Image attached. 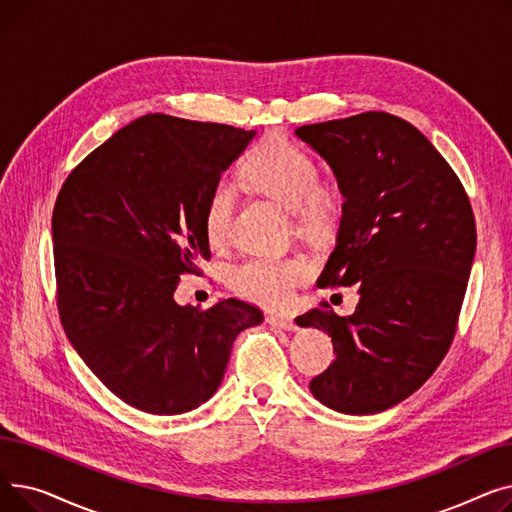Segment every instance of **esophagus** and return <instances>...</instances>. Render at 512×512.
<instances>
[{"label":"esophagus","mask_w":512,"mask_h":512,"mask_svg":"<svg viewBox=\"0 0 512 512\" xmlns=\"http://www.w3.org/2000/svg\"><path fill=\"white\" fill-rule=\"evenodd\" d=\"M267 324L274 326V328H280V330H297V324H294L292 317H286V315H267Z\"/></svg>","instance_id":"34e87169"}]
</instances>
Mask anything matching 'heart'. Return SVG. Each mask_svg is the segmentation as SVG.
<instances>
[{
	"label": "heart",
	"mask_w": 512,
	"mask_h": 512,
	"mask_svg": "<svg viewBox=\"0 0 512 512\" xmlns=\"http://www.w3.org/2000/svg\"><path fill=\"white\" fill-rule=\"evenodd\" d=\"M242 174L255 191L288 209L303 232H321L340 211V188L334 182L317 180L315 159L280 132L267 134L249 153ZM234 207V188L228 182L215 184L203 215L205 236L211 245H222L228 238ZM309 274L311 265L301 255L249 257L232 267L230 284L255 303L280 307L292 299L294 290Z\"/></svg>",
	"instance_id": "heart-1"
}]
</instances>
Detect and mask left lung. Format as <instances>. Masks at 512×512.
Listing matches in <instances>:
<instances>
[{
    "label": "left lung",
    "instance_id": "8db88e82",
    "mask_svg": "<svg viewBox=\"0 0 512 512\" xmlns=\"http://www.w3.org/2000/svg\"><path fill=\"white\" fill-rule=\"evenodd\" d=\"M297 137L326 159L342 218L317 286H355L353 315L311 309L334 363L311 380L338 413H382L419 390L448 353L475 257L465 188L423 134L386 112L307 124ZM328 307V303H324Z\"/></svg>",
    "mask_w": 512,
    "mask_h": 512
}]
</instances>
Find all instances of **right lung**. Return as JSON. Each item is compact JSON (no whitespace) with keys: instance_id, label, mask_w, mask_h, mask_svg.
I'll return each instance as SVG.
<instances>
[{"instance_id":"obj_1","label":"right lung","mask_w":512,"mask_h":512,"mask_svg":"<svg viewBox=\"0 0 512 512\" xmlns=\"http://www.w3.org/2000/svg\"><path fill=\"white\" fill-rule=\"evenodd\" d=\"M255 130L147 114L66 178L53 207L64 332L126 405L193 411L220 388L234 338L263 313L238 299L178 305L180 274L209 259L207 199Z\"/></svg>"}]
</instances>
